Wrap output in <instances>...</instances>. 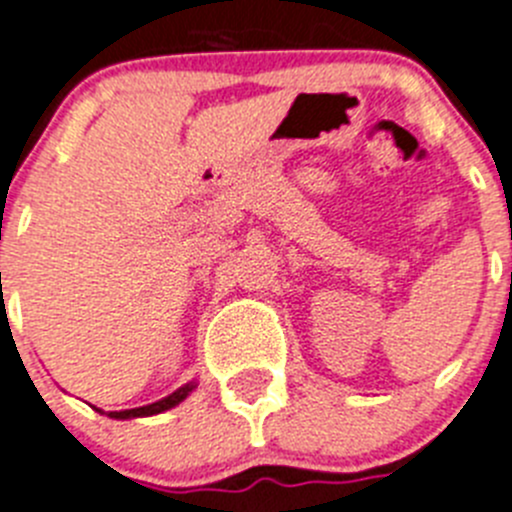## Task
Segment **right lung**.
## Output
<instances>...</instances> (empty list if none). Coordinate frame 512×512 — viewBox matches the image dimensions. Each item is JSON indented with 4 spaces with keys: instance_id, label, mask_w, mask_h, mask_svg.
Instances as JSON below:
<instances>
[{
    "instance_id": "right-lung-1",
    "label": "right lung",
    "mask_w": 512,
    "mask_h": 512,
    "mask_svg": "<svg viewBox=\"0 0 512 512\" xmlns=\"http://www.w3.org/2000/svg\"><path fill=\"white\" fill-rule=\"evenodd\" d=\"M193 390V385H183V388H178L176 393L168 395V398L158 400V403H150V405H142V408H132V411H112L109 416L112 418H137V416H155V413H163L168 411V408H173V405L181 403L183 398H186L188 393Z\"/></svg>"
}]
</instances>
